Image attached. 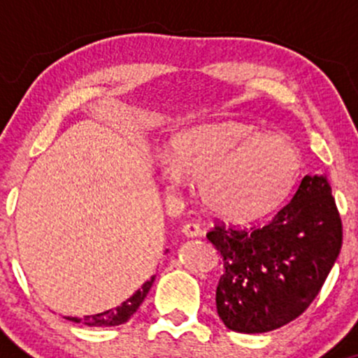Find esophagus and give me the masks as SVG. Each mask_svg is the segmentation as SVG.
<instances>
[{"instance_id": "esophagus-1", "label": "esophagus", "mask_w": 358, "mask_h": 358, "mask_svg": "<svg viewBox=\"0 0 358 358\" xmlns=\"http://www.w3.org/2000/svg\"><path fill=\"white\" fill-rule=\"evenodd\" d=\"M182 232L187 237H196L202 234V229H200V225L195 224V222H188V224H185L182 227Z\"/></svg>"}]
</instances>
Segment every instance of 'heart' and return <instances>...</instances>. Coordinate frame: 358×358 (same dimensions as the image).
<instances>
[{"instance_id": "1", "label": "heart", "mask_w": 358, "mask_h": 358, "mask_svg": "<svg viewBox=\"0 0 358 358\" xmlns=\"http://www.w3.org/2000/svg\"><path fill=\"white\" fill-rule=\"evenodd\" d=\"M299 171L301 155L291 139L236 121L185 131L171 143V155L158 159L159 180L168 193H178L188 178L195 180L205 207L237 222L281 207Z\"/></svg>"}]
</instances>
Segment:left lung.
<instances>
[{"mask_svg":"<svg viewBox=\"0 0 358 358\" xmlns=\"http://www.w3.org/2000/svg\"><path fill=\"white\" fill-rule=\"evenodd\" d=\"M342 237V219L324 175H306L269 224L213 225L207 239L224 262L215 303L225 327L264 334L296 320L318 296Z\"/></svg>","mask_w":358,"mask_h":358,"instance_id":"left-lung-1","label":"left lung"}]
</instances>
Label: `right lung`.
<instances>
[{
	"instance_id": "add662e5",
	"label": "right lung",
	"mask_w": 358,
	"mask_h": 358,
	"mask_svg": "<svg viewBox=\"0 0 358 358\" xmlns=\"http://www.w3.org/2000/svg\"><path fill=\"white\" fill-rule=\"evenodd\" d=\"M153 281H155V276H151L150 281H146L145 285L139 287L133 296L127 298L126 301H122L119 306L110 308V310L104 311V313L89 315V316H84V318L67 316V320H71V322H76V323H84L87 324V327H116V324L126 323L131 316L136 313L139 305L145 301L148 291H150Z\"/></svg>"
}]
</instances>
